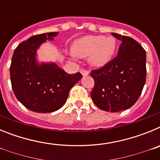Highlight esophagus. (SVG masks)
Wrapping results in <instances>:
<instances>
[{
	"instance_id": "1",
	"label": "esophagus",
	"mask_w": 160,
	"mask_h": 160,
	"mask_svg": "<svg viewBox=\"0 0 160 160\" xmlns=\"http://www.w3.org/2000/svg\"><path fill=\"white\" fill-rule=\"evenodd\" d=\"M80 72H81V73L82 74V76H87L89 74L88 70H85V69H81V70H80Z\"/></svg>"
}]
</instances>
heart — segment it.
Here are the masks:
<instances>
[{
  "mask_svg": "<svg viewBox=\"0 0 160 160\" xmlns=\"http://www.w3.org/2000/svg\"><path fill=\"white\" fill-rule=\"evenodd\" d=\"M116 42L112 37L86 36L77 40L73 52L79 57H88L90 65L100 67L107 64L112 58Z\"/></svg>",
  "mask_w": 160,
  "mask_h": 160,
  "instance_id": "heart-1",
  "label": "heart"
}]
</instances>
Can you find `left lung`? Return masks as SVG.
<instances>
[{
  "mask_svg": "<svg viewBox=\"0 0 160 160\" xmlns=\"http://www.w3.org/2000/svg\"><path fill=\"white\" fill-rule=\"evenodd\" d=\"M122 42L118 55L102 67L91 70L94 103L102 111L118 112L132 107L146 82V51L133 38L112 32Z\"/></svg>",
  "mask_w": 160,
  "mask_h": 160,
  "instance_id": "8db88e82",
  "label": "left lung"
}]
</instances>
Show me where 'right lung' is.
I'll list each match as a JSON object with an SVG mask.
<instances>
[{
  "instance_id": "1",
  "label": "right lung",
  "mask_w": 160,
  "mask_h": 160,
  "mask_svg": "<svg viewBox=\"0 0 160 160\" xmlns=\"http://www.w3.org/2000/svg\"><path fill=\"white\" fill-rule=\"evenodd\" d=\"M58 32L32 36L14 50L10 65L13 93L22 105L38 113L58 111L66 103L70 89L82 78L79 72L69 74L54 63L39 65L36 51Z\"/></svg>"
}]
</instances>
